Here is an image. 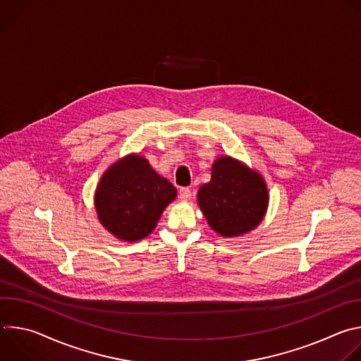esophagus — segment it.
Returning <instances> with one entry per match:
<instances>
[{"mask_svg":"<svg viewBox=\"0 0 361 361\" xmlns=\"http://www.w3.org/2000/svg\"><path fill=\"white\" fill-rule=\"evenodd\" d=\"M178 197L181 201H188L191 198V190L190 188H181L180 192H178Z\"/></svg>","mask_w":361,"mask_h":361,"instance_id":"esophagus-1","label":"esophagus"}]
</instances>
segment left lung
<instances>
[{"mask_svg":"<svg viewBox=\"0 0 361 361\" xmlns=\"http://www.w3.org/2000/svg\"><path fill=\"white\" fill-rule=\"evenodd\" d=\"M269 200L263 176L230 156H220L213 163L212 180L197 192V204L209 226L226 238L248 234L259 227Z\"/></svg>","mask_w":361,"mask_h":361,"instance_id":"8db88e82","label":"left lung"}]
</instances>
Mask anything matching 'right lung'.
Masks as SVG:
<instances>
[{
	"label": "right lung",
	"instance_id": "1",
	"mask_svg": "<svg viewBox=\"0 0 361 361\" xmlns=\"http://www.w3.org/2000/svg\"><path fill=\"white\" fill-rule=\"evenodd\" d=\"M176 197V187L133 152L101 176L94 205L102 227L121 241L135 243L152 233Z\"/></svg>",
	"mask_w": 361,
	"mask_h": 361
}]
</instances>
